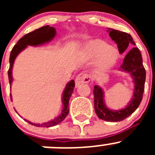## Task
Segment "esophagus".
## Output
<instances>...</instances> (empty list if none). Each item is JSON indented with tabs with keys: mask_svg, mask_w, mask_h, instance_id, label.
Instances as JSON below:
<instances>
[{
	"mask_svg": "<svg viewBox=\"0 0 155 155\" xmlns=\"http://www.w3.org/2000/svg\"><path fill=\"white\" fill-rule=\"evenodd\" d=\"M90 81V77L88 75L85 74V73H80L77 76V77L75 79V83H76V86L78 87L79 85L83 83H87Z\"/></svg>",
	"mask_w": 155,
	"mask_h": 155,
	"instance_id": "1",
	"label": "esophagus"
}]
</instances>
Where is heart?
Wrapping results in <instances>:
<instances>
[{
	"label": "heart",
	"mask_w": 155,
	"mask_h": 155,
	"mask_svg": "<svg viewBox=\"0 0 155 155\" xmlns=\"http://www.w3.org/2000/svg\"><path fill=\"white\" fill-rule=\"evenodd\" d=\"M82 54L87 59L96 61L98 71H106L115 65L118 59V52L114 47L102 40H94L82 46Z\"/></svg>",
	"instance_id": "1"
}]
</instances>
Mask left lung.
<instances>
[{"label": "left lung", "mask_w": 155, "mask_h": 155, "mask_svg": "<svg viewBox=\"0 0 155 155\" xmlns=\"http://www.w3.org/2000/svg\"><path fill=\"white\" fill-rule=\"evenodd\" d=\"M107 32L111 39L118 46L120 54L126 53L128 46L130 44L135 46L133 37L127 33L112 28H108ZM118 70L129 73L130 76L134 83L133 96L129 103L123 109L117 110L111 109L106 104L104 89L99 85H94L93 92L94 95L95 112L98 118L104 121L112 122L123 121L135 112L143 99L145 88V70L143 64L141 52L138 48L134 47L128 51Z\"/></svg>", "instance_id": "obj_1"}]
</instances>
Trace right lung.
Wrapping results in <instances>:
<instances>
[{
    "instance_id": "1",
    "label": "right lung",
    "mask_w": 155,
    "mask_h": 155,
    "mask_svg": "<svg viewBox=\"0 0 155 155\" xmlns=\"http://www.w3.org/2000/svg\"><path fill=\"white\" fill-rule=\"evenodd\" d=\"M57 32L54 28L51 27L49 25L43 26V27L40 28L35 30L29 34H25L23 37H21L16 44L14 46L11 51L10 56V69L8 70V77L9 82H10V85L11 87V85L12 83V68H13L14 62H15V58L18 55L21 51L28 48V46H38L41 45L46 44V43H49L50 41L53 40L55 37ZM75 87V82L73 80H70L67 83L66 86L63 91L61 97V102L63 105V109H62L61 112L58 116L54 118V119H51L47 122L42 123V124H37V123H33L31 121H28L27 119H25L29 124L36 127H50L55 126L58 124L59 123L61 122L64 120L66 116L69 113V101L73 94V89ZM11 101H12V94H10ZM16 112V110H15Z\"/></svg>"
}]
</instances>
